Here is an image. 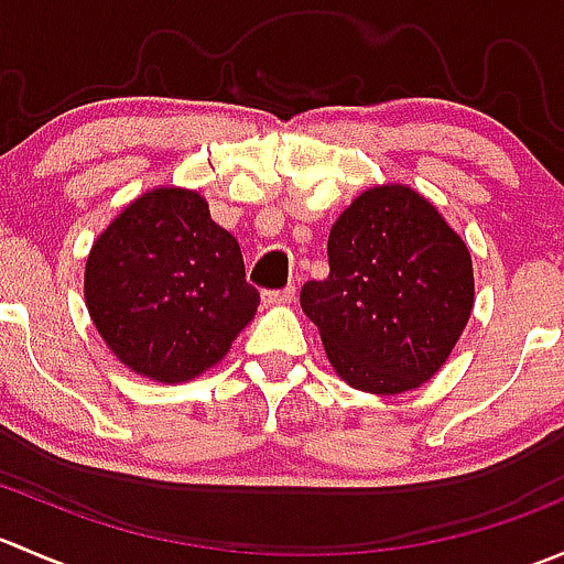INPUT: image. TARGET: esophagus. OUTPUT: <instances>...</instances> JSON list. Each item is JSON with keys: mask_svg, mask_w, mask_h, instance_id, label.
<instances>
[{"mask_svg": "<svg viewBox=\"0 0 564 564\" xmlns=\"http://www.w3.org/2000/svg\"><path fill=\"white\" fill-rule=\"evenodd\" d=\"M261 297H264V303H270V305L292 303V300H294V286H286V289H267V292L261 294Z\"/></svg>", "mask_w": 564, "mask_h": 564, "instance_id": "obj_1", "label": "esophagus"}]
</instances>
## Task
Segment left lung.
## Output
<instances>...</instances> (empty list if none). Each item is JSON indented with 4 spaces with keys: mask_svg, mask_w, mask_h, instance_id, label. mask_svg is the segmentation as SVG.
Instances as JSON below:
<instances>
[{
    "mask_svg": "<svg viewBox=\"0 0 564 564\" xmlns=\"http://www.w3.org/2000/svg\"><path fill=\"white\" fill-rule=\"evenodd\" d=\"M329 275L300 292L329 362L351 388L395 395L429 382L469 322L471 256L406 185L360 193L327 240Z\"/></svg>",
    "mask_w": 564,
    "mask_h": 564,
    "instance_id": "1",
    "label": "left lung"
}]
</instances>
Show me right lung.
Wrapping results in <instances>:
<instances>
[{"label":"right lung","mask_w":564,"mask_h":564,"mask_svg":"<svg viewBox=\"0 0 564 564\" xmlns=\"http://www.w3.org/2000/svg\"><path fill=\"white\" fill-rule=\"evenodd\" d=\"M84 297L108 349L169 384L224 360L259 305L240 242L180 187L144 193L113 218L87 259Z\"/></svg>","instance_id":"obj_1"}]
</instances>
